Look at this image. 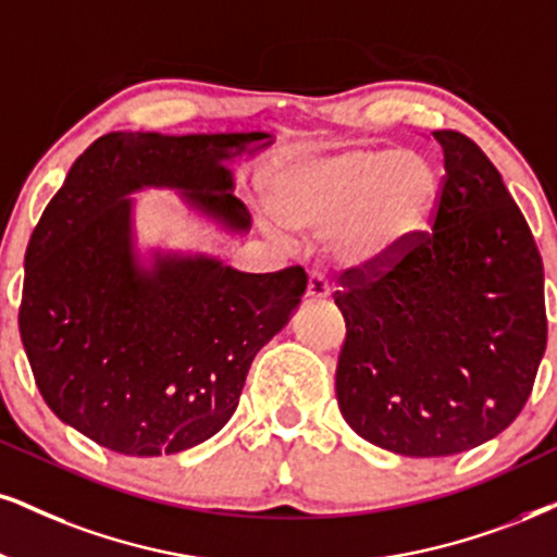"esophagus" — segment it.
I'll use <instances>...</instances> for the list:
<instances>
[{
	"label": "esophagus",
	"instance_id": "34e87169",
	"mask_svg": "<svg viewBox=\"0 0 557 557\" xmlns=\"http://www.w3.org/2000/svg\"><path fill=\"white\" fill-rule=\"evenodd\" d=\"M331 294H333L331 278H327L325 273L312 271L310 273V281H307V297H310L312 301H322V299L331 297Z\"/></svg>",
	"mask_w": 557,
	"mask_h": 557
}]
</instances>
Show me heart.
Segmentation results:
<instances>
[{"label": "heart", "instance_id": "b5f03b06", "mask_svg": "<svg viewBox=\"0 0 557 557\" xmlns=\"http://www.w3.org/2000/svg\"><path fill=\"white\" fill-rule=\"evenodd\" d=\"M436 194V173L423 157L351 149L281 175L273 183V209L284 224L327 232L335 263L384 265L425 230Z\"/></svg>", "mask_w": 557, "mask_h": 557}]
</instances>
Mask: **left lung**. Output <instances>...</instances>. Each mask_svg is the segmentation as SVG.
I'll return each instance as SVG.
<instances>
[{
	"instance_id": "1",
	"label": "left lung",
	"mask_w": 557,
	"mask_h": 557,
	"mask_svg": "<svg viewBox=\"0 0 557 557\" xmlns=\"http://www.w3.org/2000/svg\"><path fill=\"white\" fill-rule=\"evenodd\" d=\"M444 168L431 230L384 265L341 273L335 395L367 442L446 457L521 413L547 346L545 276L524 214L483 149L434 132Z\"/></svg>"
}]
</instances>
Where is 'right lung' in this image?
<instances>
[{
  "label": "right lung",
  "mask_w": 557,
  "mask_h": 557,
  "mask_svg": "<svg viewBox=\"0 0 557 557\" xmlns=\"http://www.w3.org/2000/svg\"><path fill=\"white\" fill-rule=\"evenodd\" d=\"M268 134H106L69 170L25 252L20 335L61 421L119 455L190 449L235 413L252 359L307 289L301 265L243 273L209 258L141 271L128 198L175 185L235 230L250 214L222 168Z\"/></svg>",
  "instance_id": "obj_1"
}]
</instances>
